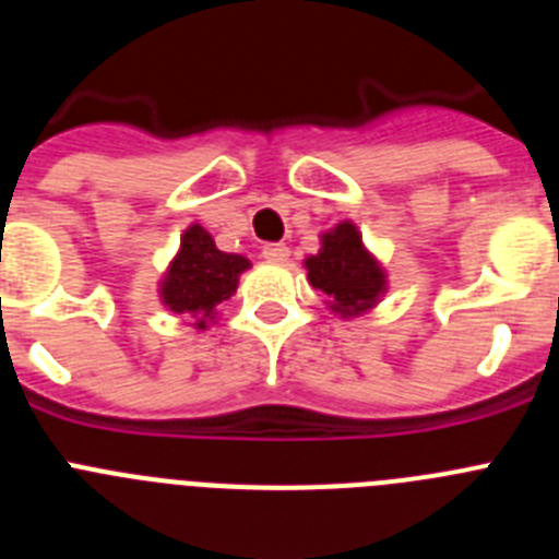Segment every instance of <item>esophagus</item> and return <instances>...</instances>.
<instances>
[{"label":"esophagus","instance_id":"obj_1","mask_svg":"<svg viewBox=\"0 0 559 559\" xmlns=\"http://www.w3.org/2000/svg\"><path fill=\"white\" fill-rule=\"evenodd\" d=\"M263 257L269 260V263H285V260L290 257V249L285 243H265Z\"/></svg>","mask_w":559,"mask_h":559}]
</instances>
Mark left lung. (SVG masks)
<instances>
[{"label":"left lung","mask_w":559,"mask_h":559,"mask_svg":"<svg viewBox=\"0 0 559 559\" xmlns=\"http://www.w3.org/2000/svg\"><path fill=\"white\" fill-rule=\"evenodd\" d=\"M308 280L313 288L333 296L341 313L369 308L383 290V271L367 254L353 224H338L322 237V251L308 257Z\"/></svg>","instance_id":"1"}]
</instances>
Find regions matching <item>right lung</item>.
Returning <instances> with one entry per match:
<instances>
[{
  "label": "right lung",
  "instance_id": "1",
  "mask_svg": "<svg viewBox=\"0 0 559 559\" xmlns=\"http://www.w3.org/2000/svg\"><path fill=\"white\" fill-rule=\"evenodd\" d=\"M249 260L215 249V240L201 226H190L181 237V251L173 260L167 280L162 283V299L173 313H192L204 328V319L215 313L237 288L240 271Z\"/></svg>",
  "mask_w": 559,
  "mask_h": 559
}]
</instances>
